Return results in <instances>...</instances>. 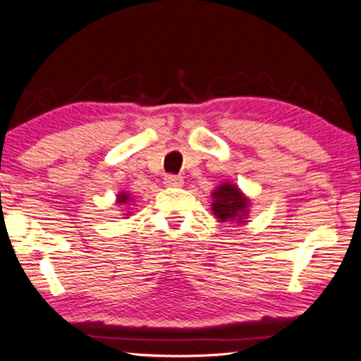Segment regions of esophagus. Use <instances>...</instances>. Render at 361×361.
<instances>
[{
    "label": "esophagus",
    "mask_w": 361,
    "mask_h": 361,
    "mask_svg": "<svg viewBox=\"0 0 361 361\" xmlns=\"http://www.w3.org/2000/svg\"><path fill=\"white\" fill-rule=\"evenodd\" d=\"M182 184H184V179H182L180 176H166L164 177V185L166 187H180Z\"/></svg>",
    "instance_id": "esophagus-1"
}]
</instances>
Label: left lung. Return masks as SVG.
Returning a JSON list of instances; mask_svg holds the SVG:
<instances>
[{
    "label": "left lung",
    "instance_id": "left-lung-1",
    "mask_svg": "<svg viewBox=\"0 0 361 361\" xmlns=\"http://www.w3.org/2000/svg\"><path fill=\"white\" fill-rule=\"evenodd\" d=\"M212 212L219 223L245 224L250 214L252 200L232 182H223L212 192Z\"/></svg>",
    "mask_w": 361,
    "mask_h": 361
}]
</instances>
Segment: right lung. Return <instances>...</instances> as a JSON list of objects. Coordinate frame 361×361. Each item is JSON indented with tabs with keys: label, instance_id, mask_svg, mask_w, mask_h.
Returning a JSON list of instances; mask_svg holds the SVG:
<instances>
[{
	"label": "right lung",
	"instance_id": "1",
	"mask_svg": "<svg viewBox=\"0 0 361 361\" xmlns=\"http://www.w3.org/2000/svg\"><path fill=\"white\" fill-rule=\"evenodd\" d=\"M130 203H132V197L127 192H119L118 197H116V204H119V207H130ZM130 213L132 212H127L126 218L127 216H130Z\"/></svg>",
	"mask_w": 361,
	"mask_h": 361
}]
</instances>
